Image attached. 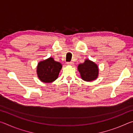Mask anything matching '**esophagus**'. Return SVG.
<instances>
[{
  "mask_svg": "<svg viewBox=\"0 0 133 133\" xmlns=\"http://www.w3.org/2000/svg\"><path fill=\"white\" fill-rule=\"evenodd\" d=\"M67 65H69V66H73L74 65V63L73 62H67Z\"/></svg>",
  "mask_w": 133,
  "mask_h": 133,
  "instance_id": "1",
  "label": "esophagus"
}]
</instances>
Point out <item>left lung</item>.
<instances>
[{
	"instance_id": "left-lung-1",
	"label": "left lung",
	"mask_w": 133,
	"mask_h": 133,
	"mask_svg": "<svg viewBox=\"0 0 133 133\" xmlns=\"http://www.w3.org/2000/svg\"><path fill=\"white\" fill-rule=\"evenodd\" d=\"M78 70L80 72L81 77L86 82L96 79L98 75V68L97 65L89 59L85 60L83 63L78 66Z\"/></svg>"
}]
</instances>
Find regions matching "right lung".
Wrapping results in <instances>:
<instances>
[{"mask_svg": "<svg viewBox=\"0 0 133 133\" xmlns=\"http://www.w3.org/2000/svg\"><path fill=\"white\" fill-rule=\"evenodd\" d=\"M62 65L55 61L53 58L40 62L37 67V74L40 80L44 83H51L57 79Z\"/></svg>", "mask_w": 133, "mask_h": 133, "instance_id": "1", "label": "right lung"}]
</instances>
